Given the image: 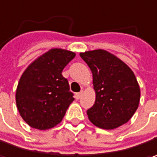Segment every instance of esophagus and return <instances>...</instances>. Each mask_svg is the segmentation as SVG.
<instances>
[{
  "mask_svg": "<svg viewBox=\"0 0 157 157\" xmlns=\"http://www.w3.org/2000/svg\"><path fill=\"white\" fill-rule=\"evenodd\" d=\"M82 94H83V91H82V90H81V91L78 92V93H76V94H75V98L80 99L82 98Z\"/></svg>",
  "mask_w": 157,
  "mask_h": 157,
  "instance_id": "1",
  "label": "esophagus"
}]
</instances>
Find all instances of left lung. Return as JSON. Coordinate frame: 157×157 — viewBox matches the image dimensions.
<instances>
[{
	"label": "left lung",
	"mask_w": 157,
	"mask_h": 157,
	"mask_svg": "<svg viewBox=\"0 0 157 157\" xmlns=\"http://www.w3.org/2000/svg\"><path fill=\"white\" fill-rule=\"evenodd\" d=\"M93 76L94 105L87 111L96 126L112 130L126 124L140 103V90L132 69L111 52L98 49L80 53Z\"/></svg>",
	"instance_id": "left-lung-1"
}]
</instances>
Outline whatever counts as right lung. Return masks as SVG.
Returning a JSON list of instances; mask_svg holds the SVG:
<instances>
[{"label":"right lung","mask_w":157,"mask_h":157,"mask_svg":"<svg viewBox=\"0 0 157 157\" xmlns=\"http://www.w3.org/2000/svg\"><path fill=\"white\" fill-rule=\"evenodd\" d=\"M75 53L53 48L36 59L19 80L16 102L21 117L31 127L46 130L61 122L75 100L62 70Z\"/></svg>","instance_id":"right-lung-1"}]
</instances>
